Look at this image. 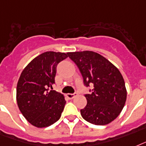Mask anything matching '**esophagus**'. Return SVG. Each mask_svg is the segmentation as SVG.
Masks as SVG:
<instances>
[{
	"label": "esophagus",
	"instance_id": "34e87169",
	"mask_svg": "<svg viewBox=\"0 0 146 146\" xmlns=\"http://www.w3.org/2000/svg\"><path fill=\"white\" fill-rule=\"evenodd\" d=\"M66 96H67V98H68V99H73V98H74L77 96V93L68 94Z\"/></svg>",
	"mask_w": 146,
	"mask_h": 146
}]
</instances>
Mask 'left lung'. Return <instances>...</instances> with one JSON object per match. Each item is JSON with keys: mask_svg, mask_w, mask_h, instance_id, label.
<instances>
[{"mask_svg": "<svg viewBox=\"0 0 146 146\" xmlns=\"http://www.w3.org/2000/svg\"><path fill=\"white\" fill-rule=\"evenodd\" d=\"M78 67L86 87L93 86L85 94L87 105L81 116L94 125H107L121 113L126 100L124 79L119 69L100 54L92 51L67 52Z\"/></svg>", "mask_w": 146, "mask_h": 146, "instance_id": "8db88e82", "label": "left lung"}]
</instances>
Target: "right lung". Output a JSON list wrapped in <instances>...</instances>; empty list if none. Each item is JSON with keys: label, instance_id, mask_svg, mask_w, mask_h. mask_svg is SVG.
<instances>
[{"label": "right lung", "instance_id": "obj_1", "mask_svg": "<svg viewBox=\"0 0 146 146\" xmlns=\"http://www.w3.org/2000/svg\"><path fill=\"white\" fill-rule=\"evenodd\" d=\"M66 53L46 52L33 58L23 70L17 86V102L20 112L33 126L42 128L61 117L66 101L53 91L56 67Z\"/></svg>", "mask_w": 146, "mask_h": 146}]
</instances>
